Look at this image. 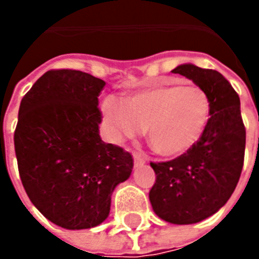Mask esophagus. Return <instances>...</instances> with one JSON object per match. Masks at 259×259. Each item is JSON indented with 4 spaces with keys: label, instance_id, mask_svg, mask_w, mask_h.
I'll return each instance as SVG.
<instances>
[{
    "label": "esophagus",
    "instance_id": "esophagus-1",
    "mask_svg": "<svg viewBox=\"0 0 259 259\" xmlns=\"http://www.w3.org/2000/svg\"><path fill=\"white\" fill-rule=\"evenodd\" d=\"M146 162V157H144L142 154L140 153H134V165H144Z\"/></svg>",
    "mask_w": 259,
    "mask_h": 259
}]
</instances>
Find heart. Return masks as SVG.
<instances>
[{"label":"heart","instance_id":"1","mask_svg":"<svg viewBox=\"0 0 259 259\" xmlns=\"http://www.w3.org/2000/svg\"><path fill=\"white\" fill-rule=\"evenodd\" d=\"M102 111L113 138H132L145 129L158 154L176 157L201 138L211 117V101L197 84L166 82L127 95L122 103L106 98Z\"/></svg>","mask_w":259,"mask_h":259}]
</instances>
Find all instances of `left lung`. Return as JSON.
Masks as SVG:
<instances>
[{
  "instance_id": "1",
  "label": "left lung",
  "mask_w": 259,
  "mask_h": 259,
  "mask_svg": "<svg viewBox=\"0 0 259 259\" xmlns=\"http://www.w3.org/2000/svg\"><path fill=\"white\" fill-rule=\"evenodd\" d=\"M172 72L205 90L211 117L201 138L187 153L170 161L150 162L156 183L149 200L162 221L192 225L218 212L233 195L243 166L246 129L239 97L221 72L191 63Z\"/></svg>"
}]
</instances>
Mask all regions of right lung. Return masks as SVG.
I'll return each instance as SVG.
<instances>
[{
    "label": "right lung",
    "instance_id": "right-lung-1",
    "mask_svg": "<svg viewBox=\"0 0 259 259\" xmlns=\"http://www.w3.org/2000/svg\"><path fill=\"white\" fill-rule=\"evenodd\" d=\"M105 84L82 71L52 70L20 103L14 150L22 185L34 207L63 229L105 222L114 189L133 169L132 154L99 136Z\"/></svg>",
    "mask_w": 259,
    "mask_h": 259
}]
</instances>
